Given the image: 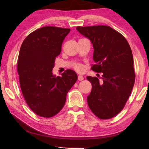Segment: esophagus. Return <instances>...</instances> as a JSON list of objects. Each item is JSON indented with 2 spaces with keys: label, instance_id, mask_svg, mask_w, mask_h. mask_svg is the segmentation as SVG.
<instances>
[{
  "label": "esophagus",
  "instance_id": "34e87169",
  "mask_svg": "<svg viewBox=\"0 0 149 149\" xmlns=\"http://www.w3.org/2000/svg\"><path fill=\"white\" fill-rule=\"evenodd\" d=\"M78 78L79 81H82V80L84 79V77H83V76H81V75H79L78 76Z\"/></svg>",
  "mask_w": 149,
  "mask_h": 149
}]
</instances>
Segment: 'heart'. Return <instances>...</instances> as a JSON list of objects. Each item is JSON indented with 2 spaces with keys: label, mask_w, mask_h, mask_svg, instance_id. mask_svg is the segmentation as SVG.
I'll list each match as a JSON object with an SVG mask.
<instances>
[{
  "label": "heart",
  "mask_w": 149,
  "mask_h": 149,
  "mask_svg": "<svg viewBox=\"0 0 149 149\" xmlns=\"http://www.w3.org/2000/svg\"><path fill=\"white\" fill-rule=\"evenodd\" d=\"M74 68L77 71H79V72H82L84 70V68H83V66L80 64V63H78V64H76L74 66Z\"/></svg>",
  "instance_id": "b5f03b06"
}]
</instances>
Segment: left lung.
Listing matches in <instances>:
<instances>
[{
    "mask_svg": "<svg viewBox=\"0 0 149 149\" xmlns=\"http://www.w3.org/2000/svg\"><path fill=\"white\" fill-rule=\"evenodd\" d=\"M79 32L93 45L91 69L102 73L100 78L87 76L92 84L87 97L93 114L101 119H109L123 109L135 83L131 48L124 36L107 25L77 26Z\"/></svg>",
    "mask_w": 149,
    "mask_h": 149,
    "instance_id": "1",
    "label": "left lung"
}]
</instances>
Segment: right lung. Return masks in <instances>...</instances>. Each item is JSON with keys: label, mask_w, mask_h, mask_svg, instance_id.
Instances as JSON below:
<instances>
[{"label": "right lung", "mask_w": 149, "mask_h": 149, "mask_svg": "<svg viewBox=\"0 0 149 149\" xmlns=\"http://www.w3.org/2000/svg\"><path fill=\"white\" fill-rule=\"evenodd\" d=\"M70 29L47 26L33 31L22 43L17 71L20 89L31 110L43 118H52L63 107L66 94L78 79L67 70L62 76L53 75L55 60Z\"/></svg>", "instance_id": "obj_1"}]
</instances>
